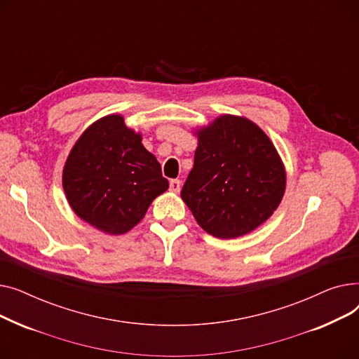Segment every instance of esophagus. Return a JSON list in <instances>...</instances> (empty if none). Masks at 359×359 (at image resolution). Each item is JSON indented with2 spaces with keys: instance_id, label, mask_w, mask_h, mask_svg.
I'll return each instance as SVG.
<instances>
[{
  "instance_id": "1",
  "label": "esophagus",
  "mask_w": 359,
  "mask_h": 359,
  "mask_svg": "<svg viewBox=\"0 0 359 359\" xmlns=\"http://www.w3.org/2000/svg\"><path fill=\"white\" fill-rule=\"evenodd\" d=\"M170 191L175 194H179L180 192V180H177V179L170 180Z\"/></svg>"
}]
</instances>
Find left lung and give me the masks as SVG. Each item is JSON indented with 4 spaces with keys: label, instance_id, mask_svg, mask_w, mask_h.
Wrapping results in <instances>:
<instances>
[{
    "label": "left lung",
    "instance_id": "left-lung-1",
    "mask_svg": "<svg viewBox=\"0 0 359 359\" xmlns=\"http://www.w3.org/2000/svg\"><path fill=\"white\" fill-rule=\"evenodd\" d=\"M284 192V165L257 125L224 115L198 132L194 168L180 196L206 233L236 238L253 231Z\"/></svg>",
    "mask_w": 359,
    "mask_h": 359
}]
</instances>
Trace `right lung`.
<instances>
[{"instance_id":"1","label":"right lung","mask_w":359,"mask_h":359,"mask_svg":"<svg viewBox=\"0 0 359 359\" xmlns=\"http://www.w3.org/2000/svg\"><path fill=\"white\" fill-rule=\"evenodd\" d=\"M62 184L75 214L116 236L137 225L168 187L157 158L119 115L94 122L75 142Z\"/></svg>"}]
</instances>
